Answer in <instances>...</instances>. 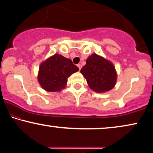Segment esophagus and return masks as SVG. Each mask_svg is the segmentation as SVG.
I'll use <instances>...</instances> for the list:
<instances>
[{
    "label": "esophagus",
    "instance_id": "1",
    "mask_svg": "<svg viewBox=\"0 0 153 153\" xmlns=\"http://www.w3.org/2000/svg\"><path fill=\"white\" fill-rule=\"evenodd\" d=\"M77 66H78V68H79V70H80L81 69V68H82V65H81V64H79V65H77Z\"/></svg>",
    "mask_w": 153,
    "mask_h": 153
}]
</instances>
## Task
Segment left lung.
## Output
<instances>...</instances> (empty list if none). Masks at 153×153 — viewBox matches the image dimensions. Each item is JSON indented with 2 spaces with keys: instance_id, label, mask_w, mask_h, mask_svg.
<instances>
[{
  "instance_id": "8db88e82",
  "label": "left lung",
  "mask_w": 153,
  "mask_h": 153,
  "mask_svg": "<svg viewBox=\"0 0 153 153\" xmlns=\"http://www.w3.org/2000/svg\"><path fill=\"white\" fill-rule=\"evenodd\" d=\"M81 73L86 79L90 88L98 93H106L114 88L118 76L114 65L96 53L88 57Z\"/></svg>"
}]
</instances>
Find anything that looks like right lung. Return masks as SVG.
Wrapping results in <instances>:
<instances>
[{"instance_id":"add662e5","label":"right lung","mask_w":153,"mask_h":153,"mask_svg":"<svg viewBox=\"0 0 153 153\" xmlns=\"http://www.w3.org/2000/svg\"><path fill=\"white\" fill-rule=\"evenodd\" d=\"M79 70L70 59L56 53L41 62L37 81L46 91L60 92L66 88L69 77Z\"/></svg>"}]
</instances>
